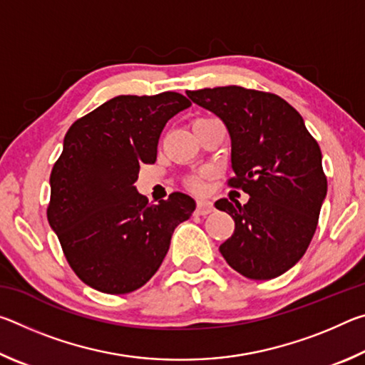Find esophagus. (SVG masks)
<instances>
[{"label":"esophagus","mask_w":365,"mask_h":365,"mask_svg":"<svg viewBox=\"0 0 365 365\" xmlns=\"http://www.w3.org/2000/svg\"><path fill=\"white\" fill-rule=\"evenodd\" d=\"M212 202L209 201H197V206H196V212L200 215H206V214H211L212 212Z\"/></svg>","instance_id":"esophagus-1"}]
</instances>
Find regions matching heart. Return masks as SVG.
Instances as JSON below:
<instances>
[{
	"mask_svg": "<svg viewBox=\"0 0 365 365\" xmlns=\"http://www.w3.org/2000/svg\"><path fill=\"white\" fill-rule=\"evenodd\" d=\"M206 175H207V170L206 172H201V174H195V175L188 177V180H187L188 187L193 188L195 191H201L202 188H205V178H206Z\"/></svg>",
	"mask_w": 365,
	"mask_h": 365,
	"instance_id": "obj_1",
	"label": "heart"
}]
</instances>
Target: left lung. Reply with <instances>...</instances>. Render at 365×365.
<instances>
[{
	"instance_id": "obj_1",
	"label": "left lung",
	"mask_w": 365,
	"mask_h": 365,
	"mask_svg": "<svg viewBox=\"0 0 365 365\" xmlns=\"http://www.w3.org/2000/svg\"><path fill=\"white\" fill-rule=\"evenodd\" d=\"M191 101L225 122L232 138L230 188L246 205L215 201L235 230L220 245L232 269L251 280H270L304 256L327 195L322 153L292 104L269 91L238 85L187 91Z\"/></svg>"
}]
</instances>
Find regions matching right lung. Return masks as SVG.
I'll return each instance as SVG.
<instances>
[{
	"instance_id": "1",
	"label": "right lung",
	"mask_w": 365,
	"mask_h": 365,
	"mask_svg": "<svg viewBox=\"0 0 365 365\" xmlns=\"http://www.w3.org/2000/svg\"><path fill=\"white\" fill-rule=\"evenodd\" d=\"M191 104L164 91L120 95L80 117L53 165L46 215L71 269L108 294L132 293L156 274L175 227L195 211L193 197L169 195L148 202L133 183L154 164L165 123Z\"/></svg>"
}]
</instances>
